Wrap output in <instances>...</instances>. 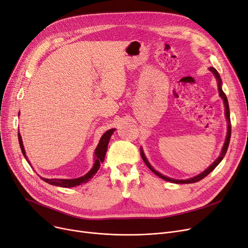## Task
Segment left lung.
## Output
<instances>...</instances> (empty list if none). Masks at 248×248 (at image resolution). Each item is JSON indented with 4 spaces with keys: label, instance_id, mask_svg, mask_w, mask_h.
Segmentation results:
<instances>
[{
    "label": "left lung",
    "instance_id": "8db88e82",
    "mask_svg": "<svg viewBox=\"0 0 248 248\" xmlns=\"http://www.w3.org/2000/svg\"><path fill=\"white\" fill-rule=\"evenodd\" d=\"M209 70L213 73V75L215 76L216 80H217V85H218V91H219V95L220 97L222 98L223 100V103H224V108H225V117H226V122H227V135H226V139H225V141H224V145L222 147V150H221V153L219 155V157L209 166L208 167L205 171H203L201 174L195 176L193 178H190V179H187V180H177V179H172V178H169L167 176H164L162 175L161 173H159L158 171H155V169L153 168V166L149 163L147 157L145 155V153L144 151H142L141 147H140V155H141V159L144 160L145 164L148 166V168L150 169V170L152 172H154L155 175L159 176L161 179L165 180V181H168V182H171V183H175V184H190V183H195V182H198L200 180H202L203 178H205L208 174H210L214 169L218 166V164L223 160L224 155L227 152V149H228V146H229V141H230V137H231V123H230V111H229V106H228V100H227V97L225 95V93H223L222 90V80H221L220 78V75L218 73V71L214 68V67H209Z\"/></svg>",
    "mask_w": 248,
    "mask_h": 248
}]
</instances>
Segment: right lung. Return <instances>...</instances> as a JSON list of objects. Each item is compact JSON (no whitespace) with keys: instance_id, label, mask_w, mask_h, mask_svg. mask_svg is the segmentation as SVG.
Here are the masks:
<instances>
[{"instance_id":"right-lung-1","label":"right lung","mask_w":248,"mask_h":248,"mask_svg":"<svg viewBox=\"0 0 248 248\" xmlns=\"http://www.w3.org/2000/svg\"><path fill=\"white\" fill-rule=\"evenodd\" d=\"M115 131V128H110L108 129V132L104 133L102 135V137L99 140L98 145L94 151V163L93 168L90 169V170L82 177L79 178H76V179H46V178H42L41 179L43 181H45L46 183L50 184V185H54V186H59V187H63V188H71V187H75V186H79L83 183H87V182L93 178L97 171L99 170V167L100 164L104 161V158H106V154L108 151V142L110 140L111 135L113 134V132ZM18 140H19V144H20V148L21 151L24 155V157L29 164V160L28 157L26 155V152L24 149V145H23V140H22V137L20 135V133H18ZM31 165V164H30Z\"/></svg>"}]
</instances>
